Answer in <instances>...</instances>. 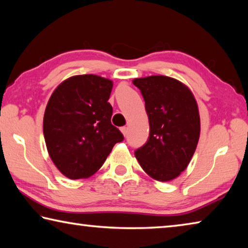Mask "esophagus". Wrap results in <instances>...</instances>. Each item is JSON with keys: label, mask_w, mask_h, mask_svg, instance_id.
<instances>
[{"label": "esophagus", "mask_w": 248, "mask_h": 248, "mask_svg": "<svg viewBox=\"0 0 248 248\" xmlns=\"http://www.w3.org/2000/svg\"><path fill=\"white\" fill-rule=\"evenodd\" d=\"M120 131H121V133H123L124 136L125 137V136H127V133H128V128H127V127H123V128H120Z\"/></svg>", "instance_id": "obj_1"}]
</instances>
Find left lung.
I'll return each mask as SVG.
<instances>
[{
  "label": "left lung",
  "mask_w": 248,
  "mask_h": 248,
  "mask_svg": "<svg viewBox=\"0 0 248 248\" xmlns=\"http://www.w3.org/2000/svg\"><path fill=\"white\" fill-rule=\"evenodd\" d=\"M150 124L149 140L134 155L158 182H170L187 169L200 137L198 104L189 87L165 75L134 78Z\"/></svg>",
  "instance_id": "obj_1"
}]
</instances>
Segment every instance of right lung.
Returning <instances> with one entry per match:
<instances>
[{
  "label": "right lung",
  "instance_id": "obj_1",
  "mask_svg": "<svg viewBox=\"0 0 248 248\" xmlns=\"http://www.w3.org/2000/svg\"><path fill=\"white\" fill-rule=\"evenodd\" d=\"M111 79L95 74L74 75L58 85L44 116L49 156L70 179L95 174L124 136L111 124L108 103Z\"/></svg>",
  "mask_w": 248,
  "mask_h": 248
}]
</instances>
